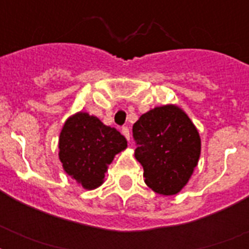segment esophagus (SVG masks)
I'll list each match as a JSON object with an SVG mask.
<instances>
[{
  "label": "esophagus",
  "mask_w": 249,
  "mask_h": 249,
  "mask_svg": "<svg viewBox=\"0 0 249 249\" xmlns=\"http://www.w3.org/2000/svg\"><path fill=\"white\" fill-rule=\"evenodd\" d=\"M121 133H123V136L126 138V140H130V132H129V128L128 126H123V129H121Z\"/></svg>",
  "instance_id": "1"
}]
</instances>
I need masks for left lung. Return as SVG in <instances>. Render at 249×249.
<instances>
[{"label": "left lung", "instance_id": "8db88e82", "mask_svg": "<svg viewBox=\"0 0 249 249\" xmlns=\"http://www.w3.org/2000/svg\"><path fill=\"white\" fill-rule=\"evenodd\" d=\"M136 159L146 185L160 195H176L189 182L200 156V137L179 107H156L133 125Z\"/></svg>", "mask_w": 249, "mask_h": 249}]
</instances>
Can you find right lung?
<instances>
[{
    "label": "right lung",
    "mask_w": 249,
    "mask_h": 249,
    "mask_svg": "<svg viewBox=\"0 0 249 249\" xmlns=\"http://www.w3.org/2000/svg\"><path fill=\"white\" fill-rule=\"evenodd\" d=\"M124 148L126 140L119 130L86 112L70 117L60 132L59 159L64 170L86 190L103 183L107 166Z\"/></svg>",
    "instance_id": "obj_1"
}]
</instances>
